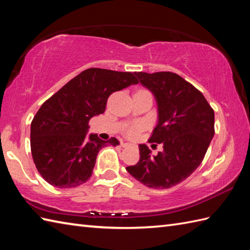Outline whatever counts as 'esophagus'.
Listing matches in <instances>:
<instances>
[{
    "mask_svg": "<svg viewBox=\"0 0 250 250\" xmlns=\"http://www.w3.org/2000/svg\"><path fill=\"white\" fill-rule=\"evenodd\" d=\"M131 144L130 143H128V142H122L121 143V146L122 147H126V146H130Z\"/></svg>",
    "mask_w": 250,
    "mask_h": 250,
    "instance_id": "34e87169",
    "label": "esophagus"
}]
</instances>
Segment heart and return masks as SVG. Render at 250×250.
<instances>
[{"label": "heart", "mask_w": 250, "mask_h": 250, "mask_svg": "<svg viewBox=\"0 0 250 250\" xmlns=\"http://www.w3.org/2000/svg\"><path fill=\"white\" fill-rule=\"evenodd\" d=\"M144 128V124L141 123V122H138V123H135L130 125L128 128L126 129V135L130 137V138H134L136 137L139 132Z\"/></svg>", "instance_id": "heart-1"}]
</instances>
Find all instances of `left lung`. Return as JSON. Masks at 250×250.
Here are the masks:
<instances>
[{"mask_svg": "<svg viewBox=\"0 0 250 250\" xmlns=\"http://www.w3.org/2000/svg\"><path fill=\"white\" fill-rule=\"evenodd\" d=\"M136 76L158 106V124L148 142L162 143L164 149L151 156L147 146L140 144L139 162L126 170L149 188L166 189L186 180L202 163L215 134L214 110L200 91L174 73Z\"/></svg>", "mask_w": 250, "mask_h": 250, "instance_id": "obj_1", "label": "left lung"}]
</instances>
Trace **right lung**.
I'll return each mask as SVG.
<instances>
[{"mask_svg":"<svg viewBox=\"0 0 250 250\" xmlns=\"http://www.w3.org/2000/svg\"><path fill=\"white\" fill-rule=\"evenodd\" d=\"M137 83L131 73L88 68L42 104L31 123V152L43 180L59 188H73L90 179L99 149L120 142L86 135L88 122L104 112L113 92Z\"/></svg>","mask_w":250,"mask_h":250,"instance_id":"right-lung-1","label":"right lung"}]
</instances>
